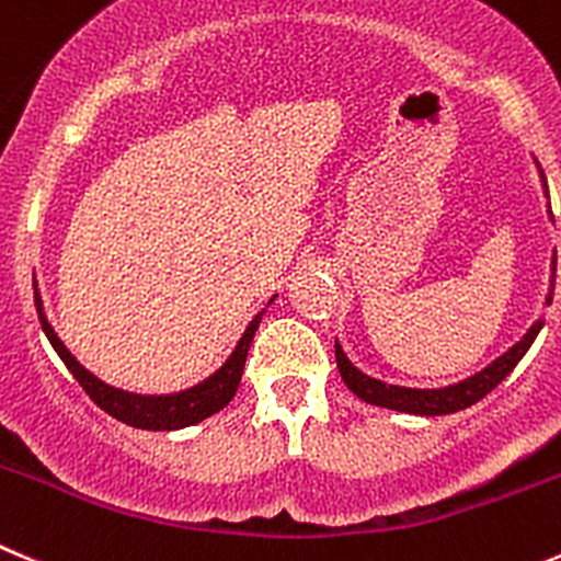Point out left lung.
<instances>
[{
  "instance_id": "8db88e82",
  "label": "left lung",
  "mask_w": 561,
  "mask_h": 561,
  "mask_svg": "<svg viewBox=\"0 0 561 561\" xmlns=\"http://www.w3.org/2000/svg\"><path fill=\"white\" fill-rule=\"evenodd\" d=\"M537 168H540V164H537ZM540 179H542V186H546V192H548L546 173H542V170H540ZM548 215H551V211H548ZM551 220H553V215H551ZM551 272H553L551 289H548L546 306H551V300H553L557 253H553ZM542 324L546 322H542V319H537V322L526 330L524 339L517 341L515 346H510V350H506L501 357H495L493 364L484 366V369L477 371L473 377H466V380L455 382V386H446V388H404V386H388V382L375 380V377L364 375V371L357 369V366H352V360L344 355V350H341L339 341H335V364H339L341 380L346 382V388H350L355 397L364 399V402L377 404V408L399 410V413L446 415V413H457V410L471 408V404H477L479 399L488 397V393L493 391V388L499 386V382L504 380V377L510 375L517 364H520V357H524L526 352H529V346L535 344V339H537V333L542 330Z\"/></svg>"
}]
</instances>
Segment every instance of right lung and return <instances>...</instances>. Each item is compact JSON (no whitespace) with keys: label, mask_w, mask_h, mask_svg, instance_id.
Wrapping results in <instances>:
<instances>
[{"label":"right lung","mask_w":561,"mask_h":561,"mask_svg":"<svg viewBox=\"0 0 561 561\" xmlns=\"http://www.w3.org/2000/svg\"><path fill=\"white\" fill-rule=\"evenodd\" d=\"M275 300V297H272ZM270 300V302H272ZM35 308H37V319H41V328H44L46 339L49 344L55 346V352L60 355L62 364L68 366L73 377H77L79 386L84 388L90 399L99 404L104 413H110L112 419L124 421V424L137 426V430H153V432H164V430H181V426H192L197 421L209 419V415L220 413L228 402L237 393L239 380H242L244 371V360H248V350L253 344V335L259 330L261 317L264 311L255 313L253 322L248 324V330L239 339L237 350L228 355L226 364L215 371L211 377H206L204 382H197V386L186 388V391L179 393H164V397H146V393H129L121 391V388H112L106 382H101L99 377L90 375L82 364H79L77 357L66 350L60 339H57L55 328L49 324L44 313V300L35 291Z\"/></svg>","instance_id":"1"}]
</instances>
